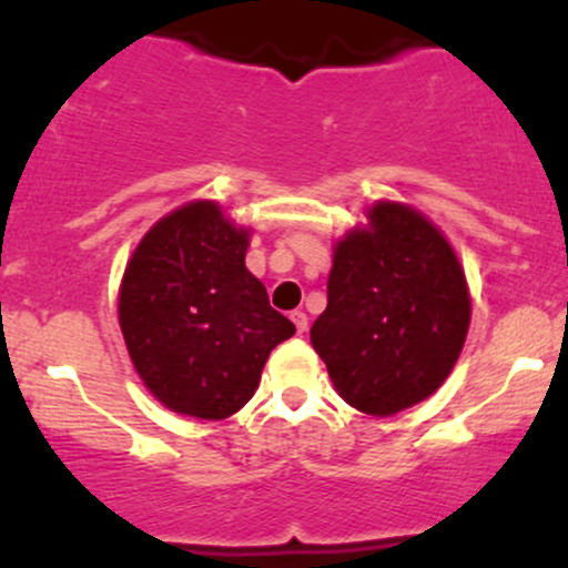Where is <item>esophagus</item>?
Returning a JSON list of instances; mask_svg holds the SVG:
<instances>
[{
	"label": "esophagus",
	"mask_w": 568,
	"mask_h": 568,
	"mask_svg": "<svg viewBox=\"0 0 568 568\" xmlns=\"http://www.w3.org/2000/svg\"><path fill=\"white\" fill-rule=\"evenodd\" d=\"M292 323H294V327H297V333H304L307 331V315H304V312H292Z\"/></svg>",
	"instance_id": "esophagus-1"
}]
</instances>
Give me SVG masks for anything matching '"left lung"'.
I'll return each instance as SVG.
<instances>
[{"label":"left lung","mask_w":568,"mask_h":568,"mask_svg":"<svg viewBox=\"0 0 568 568\" xmlns=\"http://www.w3.org/2000/svg\"><path fill=\"white\" fill-rule=\"evenodd\" d=\"M333 245L327 307L310 331L335 392L389 417L440 389L471 323V294L448 237L420 210L379 200Z\"/></svg>","instance_id":"1"}]
</instances>
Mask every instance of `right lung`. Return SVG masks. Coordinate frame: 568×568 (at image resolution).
<instances>
[{"label": "right lung", "mask_w": 568, "mask_h": 568, "mask_svg": "<svg viewBox=\"0 0 568 568\" xmlns=\"http://www.w3.org/2000/svg\"><path fill=\"white\" fill-rule=\"evenodd\" d=\"M251 227L212 200L163 215L130 256L118 317L145 389L171 413L225 420L258 389L294 325L245 268Z\"/></svg>", "instance_id": "right-lung-1"}]
</instances>
